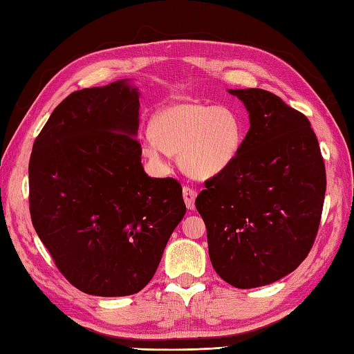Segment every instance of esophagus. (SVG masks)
I'll use <instances>...</instances> for the list:
<instances>
[{
    "instance_id": "esophagus-1",
    "label": "esophagus",
    "mask_w": 354,
    "mask_h": 354,
    "mask_svg": "<svg viewBox=\"0 0 354 354\" xmlns=\"http://www.w3.org/2000/svg\"><path fill=\"white\" fill-rule=\"evenodd\" d=\"M183 196H184V201H185V205L189 209H193L194 208V199H196L198 193L194 192L193 189H190V187H184L183 189Z\"/></svg>"
}]
</instances>
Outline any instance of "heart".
Returning <instances> with one entry per match:
<instances>
[{
    "label": "heart",
    "instance_id": "obj_1",
    "mask_svg": "<svg viewBox=\"0 0 354 354\" xmlns=\"http://www.w3.org/2000/svg\"><path fill=\"white\" fill-rule=\"evenodd\" d=\"M152 137L141 142L149 161L162 165L164 150L178 155L181 167L207 179L227 170L242 150V118L231 106L179 102L162 108L152 120Z\"/></svg>",
    "mask_w": 354,
    "mask_h": 354
}]
</instances>
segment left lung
<instances>
[{
  "label": "left lung",
  "instance_id": "8db88e82",
  "mask_svg": "<svg viewBox=\"0 0 354 354\" xmlns=\"http://www.w3.org/2000/svg\"><path fill=\"white\" fill-rule=\"evenodd\" d=\"M245 104L250 131L237 160L205 183L196 208L208 254L222 280L239 289L295 270L317 237L326 167L301 112L259 88L228 89Z\"/></svg>",
  "mask_w": 354,
  "mask_h": 354
}]
</instances>
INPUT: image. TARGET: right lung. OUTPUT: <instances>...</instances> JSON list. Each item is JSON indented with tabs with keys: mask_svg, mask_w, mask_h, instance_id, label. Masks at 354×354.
<instances>
[{
	"mask_svg": "<svg viewBox=\"0 0 354 354\" xmlns=\"http://www.w3.org/2000/svg\"><path fill=\"white\" fill-rule=\"evenodd\" d=\"M140 93L129 79L70 94L35 140L30 214L57 269L95 297L152 280L183 221V189L141 164Z\"/></svg>",
	"mask_w": 354,
	"mask_h": 354,
	"instance_id": "right-lung-1",
	"label": "right lung"
}]
</instances>
